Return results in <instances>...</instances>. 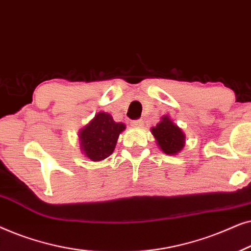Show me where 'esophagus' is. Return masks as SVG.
I'll return each mask as SVG.
<instances>
[{
  "label": "esophagus",
  "instance_id": "1",
  "mask_svg": "<svg viewBox=\"0 0 251 251\" xmlns=\"http://www.w3.org/2000/svg\"><path fill=\"white\" fill-rule=\"evenodd\" d=\"M131 126H133V128H142L143 121L142 120H135V121L131 122Z\"/></svg>",
  "mask_w": 251,
  "mask_h": 251
}]
</instances>
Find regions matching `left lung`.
<instances>
[{
    "label": "left lung",
    "instance_id": "1",
    "mask_svg": "<svg viewBox=\"0 0 251 251\" xmlns=\"http://www.w3.org/2000/svg\"><path fill=\"white\" fill-rule=\"evenodd\" d=\"M157 145L163 153L176 155L185 146V135L168 115H163L156 126L151 129Z\"/></svg>",
    "mask_w": 251,
    "mask_h": 251
}]
</instances>
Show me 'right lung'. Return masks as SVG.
<instances>
[{
	"mask_svg": "<svg viewBox=\"0 0 251 251\" xmlns=\"http://www.w3.org/2000/svg\"><path fill=\"white\" fill-rule=\"evenodd\" d=\"M126 129L121 122H115L108 113L99 112L80 130V147L91 161H101L108 157L115 149L119 135Z\"/></svg>",
	"mask_w": 251,
	"mask_h": 251,
	"instance_id": "add662e5",
	"label": "right lung"
}]
</instances>
